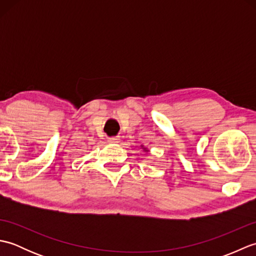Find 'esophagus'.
Listing matches in <instances>:
<instances>
[{"label": "esophagus", "mask_w": 256, "mask_h": 256, "mask_svg": "<svg viewBox=\"0 0 256 256\" xmlns=\"http://www.w3.org/2000/svg\"><path fill=\"white\" fill-rule=\"evenodd\" d=\"M120 140H121V138H120V136H112V138H108V143H112V144L118 143Z\"/></svg>", "instance_id": "obj_1"}]
</instances>
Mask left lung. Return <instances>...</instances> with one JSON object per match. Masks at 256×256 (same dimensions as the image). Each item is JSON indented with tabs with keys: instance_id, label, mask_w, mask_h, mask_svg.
<instances>
[{
	"instance_id": "1",
	"label": "left lung",
	"mask_w": 256,
	"mask_h": 256,
	"mask_svg": "<svg viewBox=\"0 0 256 256\" xmlns=\"http://www.w3.org/2000/svg\"><path fill=\"white\" fill-rule=\"evenodd\" d=\"M144 150H145V152H146V148H144Z\"/></svg>"
}]
</instances>
